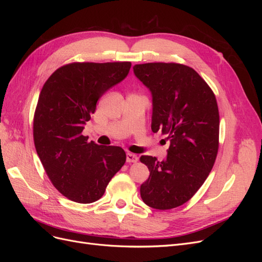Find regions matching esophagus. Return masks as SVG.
I'll return each instance as SVG.
<instances>
[{
	"mask_svg": "<svg viewBox=\"0 0 262 262\" xmlns=\"http://www.w3.org/2000/svg\"><path fill=\"white\" fill-rule=\"evenodd\" d=\"M126 162L128 163H137L138 162V156L132 153H126Z\"/></svg>",
	"mask_w": 262,
	"mask_h": 262,
	"instance_id": "obj_1",
	"label": "esophagus"
}]
</instances>
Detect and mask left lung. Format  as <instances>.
Masks as SVG:
<instances>
[{
  "label": "left lung",
  "mask_w": 262,
  "mask_h": 262,
  "mask_svg": "<svg viewBox=\"0 0 262 262\" xmlns=\"http://www.w3.org/2000/svg\"><path fill=\"white\" fill-rule=\"evenodd\" d=\"M133 72L152 93V131L170 142L165 161L140 157L149 170L141 198L150 208L170 210L191 199L212 170L219 150L216 98L192 68L179 63L136 64Z\"/></svg>",
  "instance_id": "1"
}]
</instances>
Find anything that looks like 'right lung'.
I'll use <instances>...</instances> for the list:
<instances>
[{
    "label": "right lung",
    "instance_id": "obj_1",
    "mask_svg": "<svg viewBox=\"0 0 262 262\" xmlns=\"http://www.w3.org/2000/svg\"><path fill=\"white\" fill-rule=\"evenodd\" d=\"M131 62H74L55 70L34 116L37 154L52 185L68 199L92 203L125 163L120 146H101L82 134L98 99L128 75Z\"/></svg>",
    "mask_w": 262,
    "mask_h": 262
}]
</instances>
